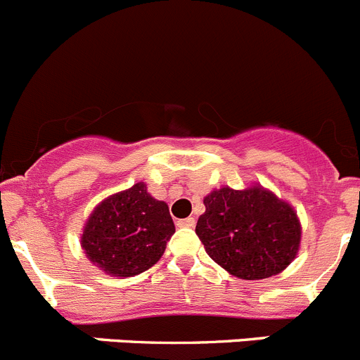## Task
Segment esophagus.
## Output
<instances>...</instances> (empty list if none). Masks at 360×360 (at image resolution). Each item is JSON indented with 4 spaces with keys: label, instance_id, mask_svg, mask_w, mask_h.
<instances>
[{
    "label": "esophagus",
    "instance_id": "34e87169",
    "mask_svg": "<svg viewBox=\"0 0 360 360\" xmlns=\"http://www.w3.org/2000/svg\"><path fill=\"white\" fill-rule=\"evenodd\" d=\"M177 227H188V229H191V227H195V218H183V220H177Z\"/></svg>",
    "mask_w": 360,
    "mask_h": 360
}]
</instances>
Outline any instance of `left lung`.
Masks as SVG:
<instances>
[{
	"label": "left lung",
	"mask_w": 360,
	"mask_h": 360,
	"mask_svg": "<svg viewBox=\"0 0 360 360\" xmlns=\"http://www.w3.org/2000/svg\"><path fill=\"white\" fill-rule=\"evenodd\" d=\"M195 233L207 256L229 274L257 281L281 274L300 245V221L290 204L261 186L221 188L204 199Z\"/></svg>",
	"instance_id": "left-lung-1"
}]
</instances>
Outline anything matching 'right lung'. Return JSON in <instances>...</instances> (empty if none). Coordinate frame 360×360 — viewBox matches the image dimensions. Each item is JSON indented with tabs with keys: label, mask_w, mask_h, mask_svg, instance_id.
Instances as JSON below:
<instances>
[{
	"label": "right lung",
	"mask_w": 360,
	"mask_h": 360,
	"mask_svg": "<svg viewBox=\"0 0 360 360\" xmlns=\"http://www.w3.org/2000/svg\"><path fill=\"white\" fill-rule=\"evenodd\" d=\"M174 233L169 206L153 199L146 184L136 183L94 210L82 247L106 274L133 277L158 263Z\"/></svg>",
	"instance_id": "1"
}]
</instances>
